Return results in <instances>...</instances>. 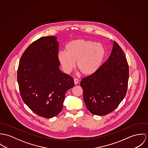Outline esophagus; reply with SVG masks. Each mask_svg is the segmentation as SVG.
Returning <instances> with one entry per match:
<instances>
[{"instance_id": "34e87169", "label": "esophagus", "mask_w": 148, "mask_h": 148, "mask_svg": "<svg viewBox=\"0 0 148 148\" xmlns=\"http://www.w3.org/2000/svg\"><path fill=\"white\" fill-rule=\"evenodd\" d=\"M74 84L76 85L79 83V79L77 78H74Z\"/></svg>"}]
</instances>
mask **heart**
I'll list each match as a JSON object with an SVG mask.
<instances>
[{"mask_svg":"<svg viewBox=\"0 0 148 148\" xmlns=\"http://www.w3.org/2000/svg\"><path fill=\"white\" fill-rule=\"evenodd\" d=\"M65 48V51L58 54V60L66 73L73 70L76 61V66L83 75H92L98 70L106 55L102 44L84 39L71 40Z\"/></svg>","mask_w":148,"mask_h":148,"instance_id":"heart-1","label":"heart"}]
</instances>
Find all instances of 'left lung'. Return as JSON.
<instances>
[{
	"instance_id": "1",
	"label": "left lung",
	"mask_w": 148,
	"mask_h": 148,
	"mask_svg": "<svg viewBox=\"0 0 148 148\" xmlns=\"http://www.w3.org/2000/svg\"><path fill=\"white\" fill-rule=\"evenodd\" d=\"M129 66L123 50L114 41L108 59L94 74L82 78L83 99L93 115H106L124 98L128 87Z\"/></svg>"
}]
</instances>
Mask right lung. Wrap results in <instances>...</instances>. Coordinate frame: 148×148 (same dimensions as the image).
<instances>
[{"label":"right lung","mask_w":148,"mask_h":148,"mask_svg":"<svg viewBox=\"0 0 148 148\" xmlns=\"http://www.w3.org/2000/svg\"><path fill=\"white\" fill-rule=\"evenodd\" d=\"M58 46L55 36L40 38L24 51L17 69L23 101L45 118L53 117L62 111L66 91L74 86L73 77L59 68Z\"/></svg>","instance_id":"right-lung-1"}]
</instances>
